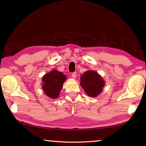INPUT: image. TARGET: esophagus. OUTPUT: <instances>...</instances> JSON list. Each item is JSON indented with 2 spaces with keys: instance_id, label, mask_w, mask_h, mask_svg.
<instances>
[{
  "instance_id": "1",
  "label": "esophagus",
  "mask_w": 146,
  "mask_h": 146,
  "mask_svg": "<svg viewBox=\"0 0 146 146\" xmlns=\"http://www.w3.org/2000/svg\"><path fill=\"white\" fill-rule=\"evenodd\" d=\"M71 76H72L73 78H76V72H73L71 74Z\"/></svg>"
}]
</instances>
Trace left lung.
<instances>
[{"instance_id":"8db88e82","label":"left lung","mask_w":146,"mask_h":146,"mask_svg":"<svg viewBox=\"0 0 146 146\" xmlns=\"http://www.w3.org/2000/svg\"><path fill=\"white\" fill-rule=\"evenodd\" d=\"M80 84L88 96L96 97L102 92L105 82L95 71H87L80 77Z\"/></svg>"}]
</instances>
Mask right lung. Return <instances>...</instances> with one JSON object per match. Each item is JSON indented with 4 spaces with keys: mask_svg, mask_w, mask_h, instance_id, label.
I'll return each instance as SVG.
<instances>
[{
    "mask_svg": "<svg viewBox=\"0 0 146 146\" xmlns=\"http://www.w3.org/2000/svg\"><path fill=\"white\" fill-rule=\"evenodd\" d=\"M66 80V76L62 72L53 70L42 77V88L48 97L55 99L58 97Z\"/></svg>",
    "mask_w": 146,
    "mask_h": 146,
    "instance_id": "add662e5",
    "label": "right lung"
}]
</instances>
